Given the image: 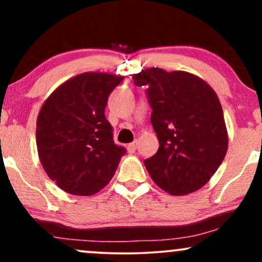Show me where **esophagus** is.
<instances>
[{"label": "esophagus", "mask_w": 262, "mask_h": 262, "mask_svg": "<svg viewBox=\"0 0 262 262\" xmlns=\"http://www.w3.org/2000/svg\"><path fill=\"white\" fill-rule=\"evenodd\" d=\"M127 150H128V152H130V154H133V152L135 151V150H137V144H135V143H130V144H128Z\"/></svg>", "instance_id": "obj_1"}]
</instances>
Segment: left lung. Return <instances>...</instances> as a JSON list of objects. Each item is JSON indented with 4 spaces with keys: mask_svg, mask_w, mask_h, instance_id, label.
<instances>
[{
    "mask_svg": "<svg viewBox=\"0 0 262 262\" xmlns=\"http://www.w3.org/2000/svg\"><path fill=\"white\" fill-rule=\"evenodd\" d=\"M137 86H146L150 117L159 149L144 160L156 185L172 196L203 187L223 162L228 132L214 90L186 71L151 68L133 75Z\"/></svg>",
    "mask_w": 262,
    "mask_h": 262,
    "instance_id": "1",
    "label": "left lung"
}]
</instances>
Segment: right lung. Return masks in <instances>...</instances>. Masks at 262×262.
Here are the masks:
<instances>
[{
	"mask_svg": "<svg viewBox=\"0 0 262 262\" xmlns=\"http://www.w3.org/2000/svg\"><path fill=\"white\" fill-rule=\"evenodd\" d=\"M123 79L83 73L61 83L44 101L35 132L39 160L62 191L92 196L112 180L125 149L114 144L104 108Z\"/></svg>",
	"mask_w": 262,
	"mask_h": 262,
	"instance_id": "right-lung-1",
	"label": "right lung"
}]
</instances>
